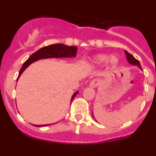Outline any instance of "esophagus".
Segmentation results:
<instances>
[{
    "label": "esophagus",
    "instance_id": "obj_1",
    "mask_svg": "<svg viewBox=\"0 0 156 156\" xmlns=\"http://www.w3.org/2000/svg\"><path fill=\"white\" fill-rule=\"evenodd\" d=\"M99 83H99V80L94 79V80H93L91 82H90V84H89V85H90V87H91L95 88V87H97L98 86Z\"/></svg>",
    "mask_w": 156,
    "mask_h": 156
}]
</instances>
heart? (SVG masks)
Wrapping results in <instances>:
<instances>
[{"mask_svg": "<svg viewBox=\"0 0 156 156\" xmlns=\"http://www.w3.org/2000/svg\"><path fill=\"white\" fill-rule=\"evenodd\" d=\"M107 62H108L110 68L112 69H115L119 63V60L116 56L112 55L109 58V55L106 54H98L90 59L89 64L92 67H98V66H102Z\"/></svg>", "mask_w": 156, "mask_h": 156, "instance_id": "obj_1", "label": "heart"}]
</instances>
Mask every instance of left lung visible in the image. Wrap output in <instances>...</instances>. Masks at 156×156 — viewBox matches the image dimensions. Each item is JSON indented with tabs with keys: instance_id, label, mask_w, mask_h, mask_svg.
<instances>
[{
	"instance_id": "left-lung-1",
	"label": "left lung",
	"mask_w": 156,
	"mask_h": 156,
	"mask_svg": "<svg viewBox=\"0 0 156 156\" xmlns=\"http://www.w3.org/2000/svg\"><path fill=\"white\" fill-rule=\"evenodd\" d=\"M125 54H126V59H127L128 62H129V64L133 65V66H137L140 69H142V68H141V66H140V62H139L138 60H137V59L135 58L131 54H129V52H127L126 51H125ZM92 115H93V113H92Z\"/></svg>"
}]
</instances>
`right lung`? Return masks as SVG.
<instances>
[{
	"instance_id": "1",
	"label": "right lung",
	"mask_w": 156,
	"mask_h": 156,
	"mask_svg": "<svg viewBox=\"0 0 156 156\" xmlns=\"http://www.w3.org/2000/svg\"><path fill=\"white\" fill-rule=\"evenodd\" d=\"M77 52V48L74 46H67L63 44H55L48 45V46L44 47L41 48L36 52H34L33 55L29 57L27 61L23 63L21 69L19 71V76H18L17 81L20 76L22 75L25 69L30 66L31 63L40 60V59L49 58H72L76 57ZM79 93V91H76L72 95L70 102L73 100L76 95ZM36 126H48V124H35Z\"/></svg>"
}]
</instances>
